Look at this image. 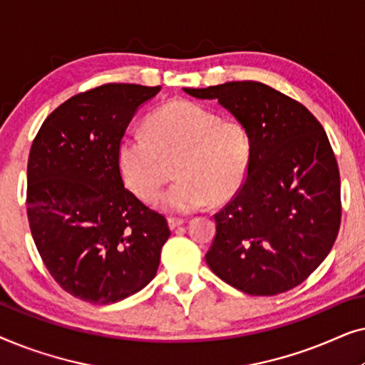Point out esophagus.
<instances>
[{
	"label": "esophagus",
	"mask_w": 365,
	"mask_h": 365,
	"mask_svg": "<svg viewBox=\"0 0 365 365\" xmlns=\"http://www.w3.org/2000/svg\"><path fill=\"white\" fill-rule=\"evenodd\" d=\"M186 222L184 221V219H181V217H168V224H169V227L171 229H176V227H179V226H182V224Z\"/></svg>",
	"instance_id": "34e87169"
}]
</instances>
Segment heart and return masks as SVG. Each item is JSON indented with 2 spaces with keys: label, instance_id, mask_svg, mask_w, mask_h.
<instances>
[{
  "label": "heart",
  "instance_id": "obj_1",
  "mask_svg": "<svg viewBox=\"0 0 365 365\" xmlns=\"http://www.w3.org/2000/svg\"><path fill=\"white\" fill-rule=\"evenodd\" d=\"M143 133L126 134L118 144L116 164L124 186L153 202L176 161L179 181L158 199L169 212H194L231 199L246 181L251 139L234 119H221L204 104L174 99L146 118Z\"/></svg>",
  "mask_w": 365,
  "mask_h": 365
}]
</instances>
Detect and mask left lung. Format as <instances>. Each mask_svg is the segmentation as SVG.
<instances>
[{
	"label": "left lung",
	"instance_id": "left-lung-1",
	"mask_svg": "<svg viewBox=\"0 0 365 365\" xmlns=\"http://www.w3.org/2000/svg\"><path fill=\"white\" fill-rule=\"evenodd\" d=\"M184 91L217 99L251 139L246 181L214 214L207 266L251 296L299 286L331 252L341 226V176L322 124L304 104L257 81Z\"/></svg>",
	"mask_w": 365,
	"mask_h": 365
}]
</instances>
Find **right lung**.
I'll use <instances>...</instances> for the list:
<instances>
[{
  "label": "right lung",
  "mask_w": 365,
  "mask_h": 365,
  "mask_svg": "<svg viewBox=\"0 0 365 365\" xmlns=\"http://www.w3.org/2000/svg\"><path fill=\"white\" fill-rule=\"evenodd\" d=\"M161 86L109 83L58 106L28 158V221L54 281L81 301H123L156 276L168 221L124 187L116 149Z\"/></svg>",
  "instance_id": "1"
}]
</instances>
